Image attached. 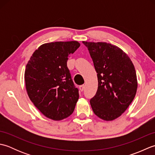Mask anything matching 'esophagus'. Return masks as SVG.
<instances>
[{
  "label": "esophagus",
  "instance_id": "1",
  "mask_svg": "<svg viewBox=\"0 0 155 155\" xmlns=\"http://www.w3.org/2000/svg\"><path fill=\"white\" fill-rule=\"evenodd\" d=\"M79 89L81 91H83L84 89V85L83 84V85H81V86H79Z\"/></svg>",
  "mask_w": 155,
  "mask_h": 155
}]
</instances>
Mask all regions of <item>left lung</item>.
<instances>
[{"mask_svg":"<svg viewBox=\"0 0 155 155\" xmlns=\"http://www.w3.org/2000/svg\"><path fill=\"white\" fill-rule=\"evenodd\" d=\"M97 72L98 89L90 100L97 117L109 121L119 117L136 95L137 78L130 58L117 46L83 41Z\"/></svg>","mask_w":155,"mask_h":155,"instance_id":"1","label":"left lung"}]
</instances>
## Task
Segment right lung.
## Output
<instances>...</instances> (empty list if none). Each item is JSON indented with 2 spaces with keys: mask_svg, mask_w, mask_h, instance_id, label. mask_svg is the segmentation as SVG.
Wrapping results in <instances>:
<instances>
[{
  "mask_svg": "<svg viewBox=\"0 0 155 155\" xmlns=\"http://www.w3.org/2000/svg\"><path fill=\"white\" fill-rule=\"evenodd\" d=\"M77 41L42 45L26 66V89L31 101L45 117L60 120L73 113L79 97L67 67L68 57L80 47Z\"/></svg>",
  "mask_w": 155,
  "mask_h": 155,
  "instance_id": "right-lung-1",
  "label": "right lung"
}]
</instances>
